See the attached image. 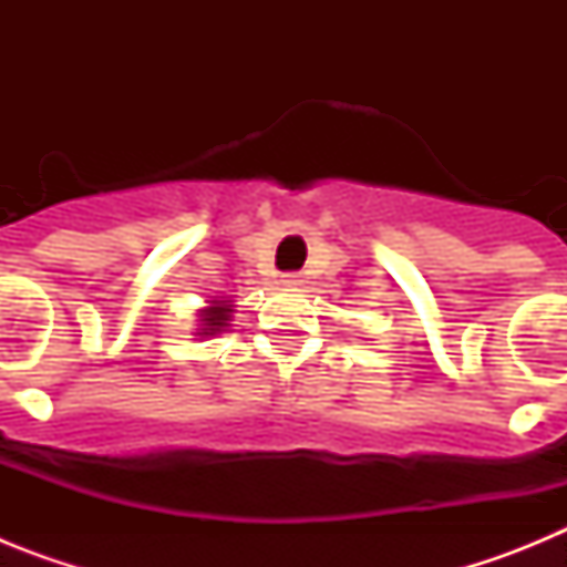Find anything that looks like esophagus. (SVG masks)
<instances>
[{
  "mask_svg": "<svg viewBox=\"0 0 567 567\" xmlns=\"http://www.w3.org/2000/svg\"><path fill=\"white\" fill-rule=\"evenodd\" d=\"M280 284H284V287H303V275L300 272H287L284 275V278H280Z\"/></svg>",
  "mask_w": 567,
  "mask_h": 567,
  "instance_id": "34e87169",
  "label": "esophagus"
}]
</instances>
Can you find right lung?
<instances>
[{
  "instance_id": "1",
  "label": "right lung",
  "mask_w": 567,
  "mask_h": 567,
  "mask_svg": "<svg viewBox=\"0 0 567 567\" xmlns=\"http://www.w3.org/2000/svg\"><path fill=\"white\" fill-rule=\"evenodd\" d=\"M233 303L229 300H213V307L202 309V332L198 334H218L224 332V327H229V312H233Z\"/></svg>"
}]
</instances>
